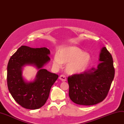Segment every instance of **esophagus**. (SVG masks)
I'll return each mask as SVG.
<instances>
[{
    "label": "esophagus",
    "mask_w": 124,
    "mask_h": 124,
    "mask_svg": "<svg viewBox=\"0 0 124 124\" xmlns=\"http://www.w3.org/2000/svg\"><path fill=\"white\" fill-rule=\"evenodd\" d=\"M59 79H60V80H61L62 81H66V80H67L66 77L65 75H64V74H62V75H60L59 77Z\"/></svg>",
    "instance_id": "esophagus-1"
}]
</instances>
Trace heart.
I'll list each match as a JSON object with an SVG mask.
<instances>
[{"label":"heart","mask_w":124,"mask_h":124,"mask_svg":"<svg viewBox=\"0 0 124 124\" xmlns=\"http://www.w3.org/2000/svg\"><path fill=\"white\" fill-rule=\"evenodd\" d=\"M91 57L87 53L76 46H68L62 48L57 55L53 57V64L57 69L61 68L62 64L66 66L67 73L71 74L80 73L87 68L90 62Z\"/></svg>","instance_id":"heart-1"}]
</instances>
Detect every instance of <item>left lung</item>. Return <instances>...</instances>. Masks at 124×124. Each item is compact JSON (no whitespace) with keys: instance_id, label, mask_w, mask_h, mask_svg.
<instances>
[{"instance_id":"obj_1","label":"left lung","mask_w":124,"mask_h":124,"mask_svg":"<svg viewBox=\"0 0 124 124\" xmlns=\"http://www.w3.org/2000/svg\"><path fill=\"white\" fill-rule=\"evenodd\" d=\"M97 69L92 67L82 73L68 77L69 97L74 103L81 105H93L105 99L114 79L115 70L111 53L104 47Z\"/></svg>"}]
</instances>
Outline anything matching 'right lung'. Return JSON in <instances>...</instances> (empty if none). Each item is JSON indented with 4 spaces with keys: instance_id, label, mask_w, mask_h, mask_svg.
Masks as SVG:
<instances>
[{
    "instance_id": "obj_1",
    "label": "right lung",
    "mask_w": 124,
    "mask_h": 124,
    "mask_svg": "<svg viewBox=\"0 0 124 124\" xmlns=\"http://www.w3.org/2000/svg\"><path fill=\"white\" fill-rule=\"evenodd\" d=\"M50 53L46 47L22 46L9 60L7 73L8 90L15 101L25 108L36 109L43 106L58 78V74L41 69L50 61ZM26 64H33L40 69L33 82H25L22 78V67Z\"/></svg>"
}]
</instances>
